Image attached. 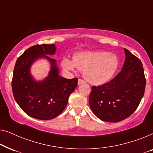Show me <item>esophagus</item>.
<instances>
[{
	"mask_svg": "<svg viewBox=\"0 0 153 153\" xmlns=\"http://www.w3.org/2000/svg\"><path fill=\"white\" fill-rule=\"evenodd\" d=\"M85 81L82 80V79H79L78 80V85H81L82 84V83H84Z\"/></svg>",
	"mask_w": 153,
	"mask_h": 153,
	"instance_id": "34e87169",
	"label": "esophagus"
}]
</instances>
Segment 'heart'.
Masks as SVG:
<instances>
[{
	"label": "heart",
	"mask_w": 153,
	"mask_h": 153,
	"mask_svg": "<svg viewBox=\"0 0 153 153\" xmlns=\"http://www.w3.org/2000/svg\"><path fill=\"white\" fill-rule=\"evenodd\" d=\"M65 71H74L77 68L83 71V76L93 85H102L116 74L120 67L117 55L106 51H81L75 53L73 59L65 57L61 61Z\"/></svg>",
	"instance_id": "obj_1"
}]
</instances>
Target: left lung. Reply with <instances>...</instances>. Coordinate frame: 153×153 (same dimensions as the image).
I'll use <instances>...</instances> for the list:
<instances>
[{"mask_svg":"<svg viewBox=\"0 0 153 153\" xmlns=\"http://www.w3.org/2000/svg\"><path fill=\"white\" fill-rule=\"evenodd\" d=\"M125 60L120 72L110 82L93 86L89 105L102 121L117 123L130 116L141 102L146 78L141 60L124 49Z\"/></svg>","mask_w":153,"mask_h":153,"instance_id":"8db88e82","label":"left lung"}]
</instances>
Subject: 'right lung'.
Instances as JSON below:
<instances>
[{"mask_svg": "<svg viewBox=\"0 0 153 153\" xmlns=\"http://www.w3.org/2000/svg\"><path fill=\"white\" fill-rule=\"evenodd\" d=\"M56 51L55 45H34L16 60L12 87L14 99L20 108L32 118L50 120L63 111L70 94L77 86L78 79L60 76L57 60L49 56ZM44 58L50 63L47 77L37 81L30 72L32 65Z\"/></svg>", "mask_w": 153, "mask_h": 153, "instance_id": "obj_1", "label": "right lung"}]
</instances>
